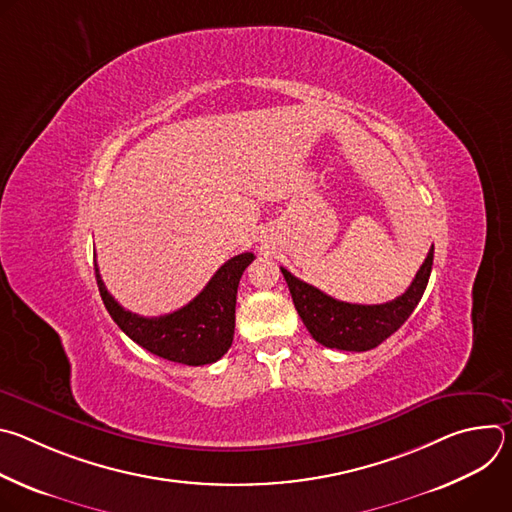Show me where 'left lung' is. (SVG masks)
<instances>
[{"label":"left lung","mask_w":512,"mask_h":512,"mask_svg":"<svg viewBox=\"0 0 512 512\" xmlns=\"http://www.w3.org/2000/svg\"><path fill=\"white\" fill-rule=\"evenodd\" d=\"M433 265V247L429 249L423 265L419 267L415 279L407 287L403 296L387 304L362 306L348 304L326 296L318 287L291 275L281 267L287 281L291 300L306 324L308 332L316 342L328 348L364 352L379 346L393 332H397L411 312L417 308L423 291L429 281Z\"/></svg>","instance_id":"8db88e82"}]
</instances>
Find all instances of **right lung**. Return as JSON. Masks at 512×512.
Returning <instances> with one entry per match:
<instances>
[{"label":"right lung","mask_w":512,"mask_h":512,"mask_svg":"<svg viewBox=\"0 0 512 512\" xmlns=\"http://www.w3.org/2000/svg\"><path fill=\"white\" fill-rule=\"evenodd\" d=\"M253 259V253L235 255L212 275L190 304L158 318H145L119 306L101 279L97 261L95 277L107 312L135 344L160 358L202 367L216 362L233 344L237 287Z\"/></svg>","instance_id":"add662e5"}]
</instances>
